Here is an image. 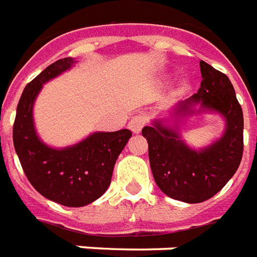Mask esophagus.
I'll use <instances>...</instances> for the list:
<instances>
[{"instance_id":"esophagus-1","label":"esophagus","mask_w":257,"mask_h":257,"mask_svg":"<svg viewBox=\"0 0 257 257\" xmlns=\"http://www.w3.org/2000/svg\"><path fill=\"white\" fill-rule=\"evenodd\" d=\"M146 125V117L142 115V114H138V115H135L134 118L129 121V129L134 132V134H139L143 126Z\"/></svg>"}]
</instances>
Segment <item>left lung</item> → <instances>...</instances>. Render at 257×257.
I'll use <instances>...</instances> for the list:
<instances>
[{
  "instance_id": "left-lung-1",
  "label": "left lung",
  "mask_w": 257,
  "mask_h": 257,
  "mask_svg": "<svg viewBox=\"0 0 257 257\" xmlns=\"http://www.w3.org/2000/svg\"><path fill=\"white\" fill-rule=\"evenodd\" d=\"M201 83L197 94L178 104L177 113L200 103L226 118L223 136L201 151L182 143L174 129L155 121L142 134L148 142V158L161 191L185 203H201L216 195L234 176L244 151V115L229 77L200 61ZM176 113V114H177Z\"/></svg>"
}]
</instances>
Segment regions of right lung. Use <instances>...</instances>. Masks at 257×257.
I'll return each instance as SVG.
<instances>
[{"label":"right lung","mask_w":257,"mask_h":257,"mask_svg":"<svg viewBox=\"0 0 257 257\" xmlns=\"http://www.w3.org/2000/svg\"><path fill=\"white\" fill-rule=\"evenodd\" d=\"M61 58L30 81L23 91L13 123V144L28 181L42 196L66 207H83L109 188L117 158L132 136L129 129L98 132L64 150L47 147L38 139L32 106L45 84L75 64Z\"/></svg>","instance_id":"obj_1"}]
</instances>
